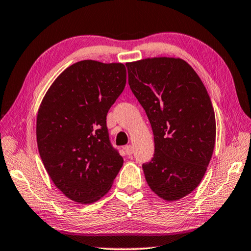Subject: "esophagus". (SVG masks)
Wrapping results in <instances>:
<instances>
[{"instance_id": "obj_1", "label": "esophagus", "mask_w": 251, "mask_h": 251, "mask_svg": "<svg viewBox=\"0 0 251 251\" xmlns=\"http://www.w3.org/2000/svg\"><path fill=\"white\" fill-rule=\"evenodd\" d=\"M124 149H125L126 154H127V155H129V156L132 154V152H134V148H132V146H131V145L126 146Z\"/></svg>"}]
</instances>
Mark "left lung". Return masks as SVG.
Listing matches in <instances>:
<instances>
[{
  "label": "left lung",
  "mask_w": 251,
  "mask_h": 251,
  "mask_svg": "<svg viewBox=\"0 0 251 251\" xmlns=\"http://www.w3.org/2000/svg\"><path fill=\"white\" fill-rule=\"evenodd\" d=\"M126 67L154 137L153 158L142 164L147 183L166 201L184 198L198 187L213 153L217 125L208 91L181 58H145Z\"/></svg>",
  "instance_id": "left-lung-1"
}]
</instances>
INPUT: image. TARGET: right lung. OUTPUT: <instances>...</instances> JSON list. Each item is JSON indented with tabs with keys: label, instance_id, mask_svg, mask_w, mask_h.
Returning <instances> with one entry per match:
<instances>
[{
	"label": "right lung",
	"instance_id": "add662e5",
	"mask_svg": "<svg viewBox=\"0 0 251 251\" xmlns=\"http://www.w3.org/2000/svg\"><path fill=\"white\" fill-rule=\"evenodd\" d=\"M126 85L122 63L85 60L49 88L37 116L39 153L54 185L78 203H92L112 187L123 165L106 114Z\"/></svg>",
	"mask_w": 251,
	"mask_h": 251
}]
</instances>
